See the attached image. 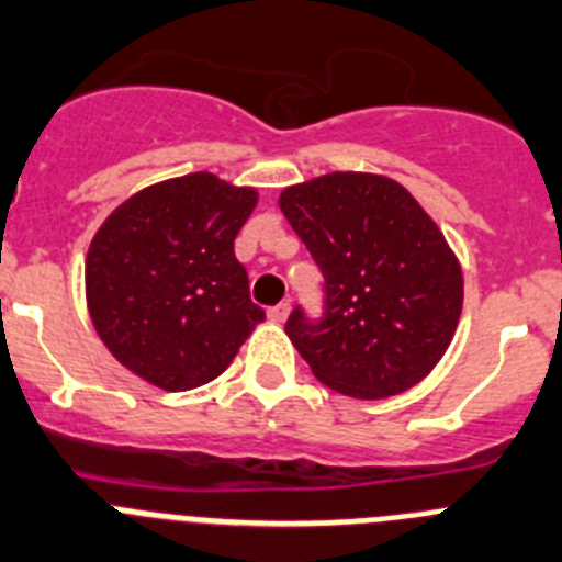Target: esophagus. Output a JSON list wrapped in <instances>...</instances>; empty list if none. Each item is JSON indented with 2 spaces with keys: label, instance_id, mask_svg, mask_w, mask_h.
<instances>
[{
  "label": "esophagus",
  "instance_id": "34e87169",
  "mask_svg": "<svg viewBox=\"0 0 562 562\" xmlns=\"http://www.w3.org/2000/svg\"><path fill=\"white\" fill-rule=\"evenodd\" d=\"M288 313H291V305H288V302H280V305L269 307V318H271V322H285Z\"/></svg>",
  "mask_w": 562,
  "mask_h": 562
}]
</instances>
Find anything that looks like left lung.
Here are the masks:
<instances>
[{"mask_svg":"<svg viewBox=\"0 0 562 562\" xmlns=\"http://www.w3.org/2000/svg\"><path fill=\"white\" fill-rule=\"evenodd\" d=\"M280 210L325 274V313L285 333L325 386L381 401L437 367L462 313V266L406 187L327 173L285 187Z\"/></svg>","mask_w":562,"mask_h":562,"instance_id":"8db88e82","label":"left lung"}]
</instances>
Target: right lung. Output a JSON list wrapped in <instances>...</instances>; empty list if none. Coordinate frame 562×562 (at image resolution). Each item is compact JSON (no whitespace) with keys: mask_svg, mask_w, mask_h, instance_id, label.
<instances>
[{"mask_svg":"<svg viewBox=\"0 0 562 562\" xmlns=\"http://www.w3.org/2000/svg\"><path fill=\"white\" fill-rule=\"evenodd\" d=\"M255 187L215 173L159 181L111 212L86 255V305L109 352L165 392L215 381L266 313L235 237Z\"/></svg>","mask_w":562,"mask_h":562,"instance_id":"1","label":"right lung"}]
</instances>
